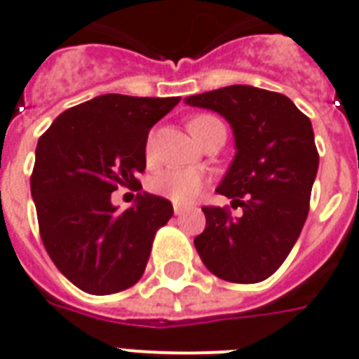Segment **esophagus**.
<instances>
[{"instance_id":"34e87169","label":"esophagus","mask_w":359,"mask_h":359,"mask_svg":"<svg viewBox=\"0 0 359 359\" xmlns=\"http://www.w3.org/2000/svg\"><path fill=\"white\" fill-rule=\"evenodd\" d=\"M182 210H184V207H180V205H177V203L173 205V212H175V215H177V216L182 215Z\"/></svg>"}]
</instances>
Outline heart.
<instances>
[{
	"mask_svg": "<svg viewBox=\"0 0 359 359\" xmlns=\"http://www.w3.org/2000/svg\"><path fill=\"white\" fill-rule=\"evenodd\" d=\"M215 122H220V120L210 116V114H199V116L190 120L188 128L199 141L205 131L209 130ZM147 156L149 158L152 156V139H149V143H147ZM149 186L154 194H160V196L171 199L175 203H190L203 190L205 177L196 169L169 168L156 173L150 179Z\"/></svg>",
	"mask_w": 359,
	"mask_h": 359,
	"instance_id": "b5f03b06",
	"label": "heart"
}]
</instances>
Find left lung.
<instances>
[{
    "instance_id": "1",
    "label": "left lung",
    "mask_w": 359,
    "mask_h": 359,
    "mask_svg": "<svg viewBox=\"0 0 359 359\" xmlns=\"http://www.w3.org/2000/svg\"><path fill=\"white\" fill-rule=\"evenodd\" d=\"M186 103L216 111L233 128L237 154L216 191L243 209L233 218L229 207H203L196 250L222 280L262 283L288 258L307 220L320 158L311 120L286 95L245 84Z\"/></svg>"
}]
</instances>
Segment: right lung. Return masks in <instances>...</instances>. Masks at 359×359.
I'll return each mask as SVG.
<instances>
[{"mask_svg":"<svg viewBox=\"0 0 359 359\" xmlns=\"http://www.w3.org/2000/svg\"><path fill=\"white\" fill-rule=\"evenodd\" d=\"M180 97L105 94L71 107L39 137L32 198L46 252L82 292L109 295L143 277L156 231L173 216L165 198L141 191L150 128ZM139 191L118 213L110 194Z\"/></svg>","mask_w":359,"mask_h":359,"instance_id":"obj_1","label":"right lung"}]
</instances>
